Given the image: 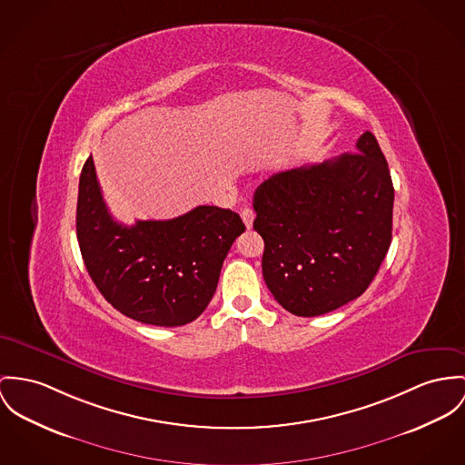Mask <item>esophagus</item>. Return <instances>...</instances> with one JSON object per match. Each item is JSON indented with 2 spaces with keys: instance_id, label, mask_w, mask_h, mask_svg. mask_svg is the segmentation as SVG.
<instances>
[{
  "instance_id": "34e87169",
  "label": "esophagus",
  "mask_w": 465,
  "mask_h": 465,
  "mask_svg": "<svg viewBox=\"0 0 465 465\" xmlns=\"http://www.w3.org/2000/svg\"><path fill=\"white\" fill-rule=\"evenodd\" d=\"M241 217H242L246 228H251V226H252V221H254V211L250 209V207H244L242 213H241Z\"/></svg>"
}]
</instances>
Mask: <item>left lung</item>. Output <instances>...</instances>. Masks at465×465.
Here are the masks:
<instances>
[{
  "instance_id": "8db88e82",
  "label": "left lung",
  "mask_w": 465,
  "mask_h": 465,
  "mask_svg": "<svg viewBox=\"0 0 465 465\" xmlns=\"http://www.w3.org/2000/svg\"><path fill=\"white\" fill-rule=\"evenodd\" d=\"M394 189L366 131L356 152L276 173L254 191L267 288L297 317L329 313L373 282L391 244Z\"/></svg>"
}]
</instances>
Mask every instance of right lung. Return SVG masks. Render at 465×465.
<instances>
[{
    "instance_id": "right-lung-1",
    "label": "right lung",
    "mask_w": 465,
    "mask_h": 465,
    "mask_svg": "<svg viewBox=\"0 0 465 465\" xmlns=\"http://www.w3.org/2000/svg\"><path fill=\"white\" fill-rule=\"evenodd\" d=\"M77 242L107 302L133 321L177 327L198 319L214 295L223 262L246 230L230 209L200 205L166 221H114L92 155L77 194Z\"/></svg>"
}]
</instances>
